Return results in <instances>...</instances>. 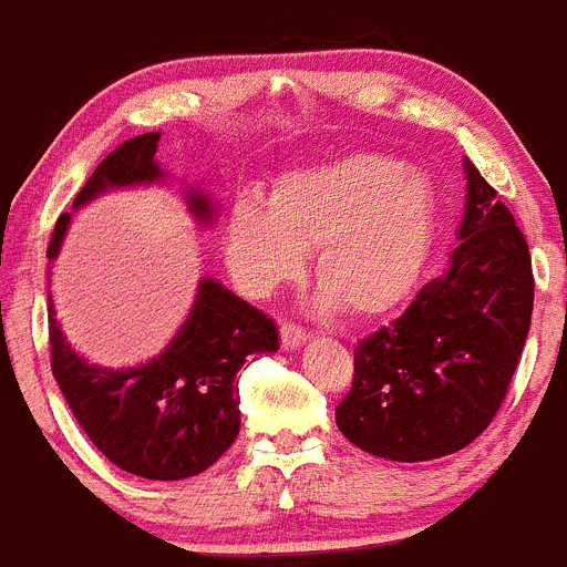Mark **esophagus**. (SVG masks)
I'll use <instances>...</instances> for the list:
<instances>
[{
	"label": "esophagus",
	"instance_id": "obj_1",
	"mask_svg": "<svg viewBox=\"0 0 567 567\" xmlns=\"http://www.w3.org/2000/svg\"><path fill=\"white\" fill-rule=\"evenodd\" d=\"M306 342V331L295 323H284L280 326V346L287 348V351H295Z\"/></svg>",
	"mask_w": 567,
	"mask_h": 567
}]
</instances>
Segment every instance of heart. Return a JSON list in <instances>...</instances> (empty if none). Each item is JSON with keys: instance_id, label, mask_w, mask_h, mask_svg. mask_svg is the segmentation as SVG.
Masks as SVG:
<instances>
[{"instance_id": "1", "label": "heart", "mask_w": 567, "mask_h": 567, "mask_svg": "<svg viewBox=\"0 0 567 567\" xmlns=\"http://www.w3.org/2000/svg\"><path fill=\"white\" fill-rule=\"evenodd\" d=\"M439 194L424 171L377 152H351L280 174L267 194L233 205L225 249L249 292H269L300 269L351 318H385L408 303L433 258Z\"/></svg>"}]
</instances>
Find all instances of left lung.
<instances>
[{
	"mask_svg": "<svg viewBox=\"0 0 567 567\" xmlns=\"http://www.w3.org/2000/svg\"><path fill=\"white\" fill-rule=\"evenodd\" d=\"M458 247L402 318L360 340L354 385L337 404L351 444L388 461L453 455L489 427L520 362L534 309L526 236L464 159Z\"/></svg>",
	"mask_w": 567,
	"mask_h": 567,
	"instance_id": "left-lung-1",
	"label": "left lung"
}]
</instances>
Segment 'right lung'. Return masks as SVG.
<instances>
[{"mask_svg":"<svg viewBox=\"0 0 567 567\" xmlns=\"http://www.w3.org/2000/svg\"><path fill=\"white\" fill-rule=\"evenodd\" d=\"M159 132L117 145L86 179L72 207L106 190L163 182L154 159ZM185 205L199 225L216 221V205L199 188H185ZM72 213H61L47 258L61 252ZM50 351L53 377L81 430L123 472L148 481L199 475L230 450L241 427L236 373L252 354L278 351V329L264 311L236 298L216 278H202L188 320L163 354L137 368H101L66 342L53 300Z\"/></svg>","mask_w":567,"mask_h":567,"instance_id":"obj_1","label":"right lung"}]
</instances>
